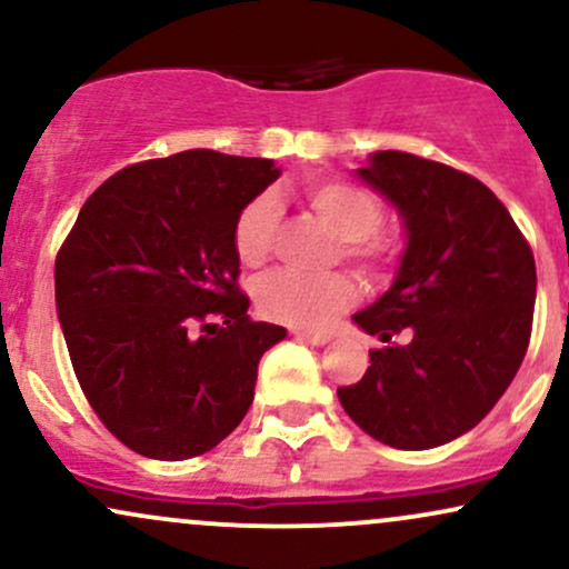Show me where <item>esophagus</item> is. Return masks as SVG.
Instances as JSON below:
<instances>
[{
  "label": "esophagus",
  "mask_w": 569,
  "mask_h": 569,
  "mask_svg": "<svg viewBox=\"0 0 569 569\" xmlns=\"http://www.w3.org/2000/svg\"><path fill=\"white\" fill-rule=\"evenodd\" d=\"M293 337L302 339V342L312 345V348H323V345H329V335H312V331H305V329H293Z\"/></svg>",
  "instance_id": "esophagus-1"
}]
</instances>
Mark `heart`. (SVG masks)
<instances>
[{
  "mask_svg": "<svg viewBox=\"0 0 569 569\" xmlns=\"http://www.w3.org/2000/svg\"><path fill=\"white\" fill-rule=\"evenodd\" d=\"M305 200L318 219L342 240L348 257L375 262L385 248L375 234L382 227V206L369 189L348 184V181H310L305 184ZM276 200L259 194L240 208L232 227V243L238 259L248 267L264 262L276 232ZM356 297V283L345 272L312 278L299 272L280 270L259 280L257 305L270 321L297 326V329H323Z\"/></svg>",
  "mask_w": 569,
  "mask_h": 569,
  "instance_id": "obj_1",
  "label": "heart"
}]
</instances>
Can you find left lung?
<instances>
[{
    "label": "left lung",
    "instance_id": "8db88e82",
    "mask_svg": "<svg viewBox=\"0 0 569 569\" xmlns=\"http://www.w3.org/2000/svg\"><path fill=\"white\" fill-rule=\"evenodd\" d=\"M356 176L403 224L393 286L352 316L385 345L339 403L396 449H433L479 426L527 352L535 259L511 213L473 176L417 154L375 152ZM409 328L407 346L389 342Z\"/></svg>",
    "mask_w": 569,
    "mask_h": 569
}]
</instances>
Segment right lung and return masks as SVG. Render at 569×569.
I'll list each match as a JSON object with an SVG mask.
<instances>
[{
    "label": "right lung",
    "mask_w": 569,
    "mask_h": 569,
    "mask_svg": "<svg viewBox=\"0 0 569 569\" xmlns=\"http://www.w3.org/2000/svg\"><path fill=\"white\" fill-rule=\"evenodd\" d=\"M278 176L272 160L187 149L122 168L82 206L56 259L58 321L90 407L133 452L198 457L251 407L286 329L246 316L232 227Z\"/></svg>",
    "instance_id": "obj_1"
}]
</instances>
